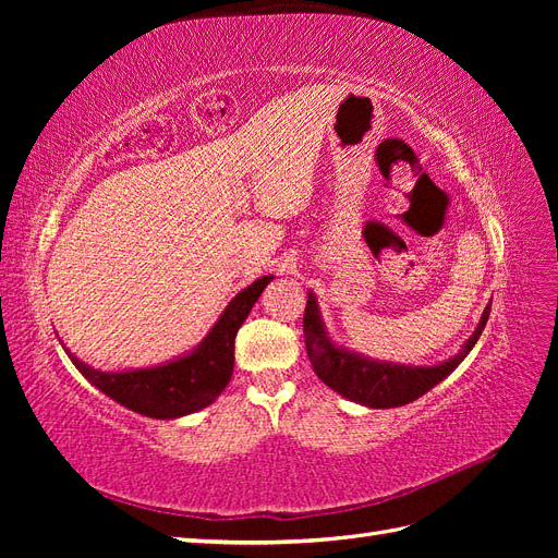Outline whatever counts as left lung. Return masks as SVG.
Masks as SVG:
<instances>
[{
	"label": "left lung",
	"instance_id": "obj_1",
	"mask_svg": "<svg viewBox=\"0 0 558 558\" xmlns=\"http://www.w3.org/2000/svg\"><path fill=\"white\" fill-rule=\"evenodd\" d=\"M488 312H492V305H486L477 330L472 332L470 340L463 344L459 356L433 367L377 363L335 347L328 340L324 320L318 316V305L312 293L305 307V326H302V330H305L307 356L320 381L328 384L332 391L353 402L386 410L400 408V404H408L421 398L426 391H430L435 384H440L449 373H453L459 363L468 356V351L477 344L488 320Z\"/></svg>",
	"mask_w": 558,
	"mask_h": 558
}]
</instances>
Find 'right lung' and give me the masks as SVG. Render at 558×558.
<instances>
[{"label": "right lung", "instance_id": "add662e5", "mask_svg": "<svg viewBox=\"0 0 558 558\" xmlns=\"http://www.w3.org/2000/svg\"><path fill=\"white\" fill-rule=\"evenodd\" d=\"M269 281L272 277L253 281L230 302L205 337V342L174 363L132 369V373H99V369L81 363L70 351L66 353L83 377L132 412L150 418L193 414L211 404L228 386L234 367V335Z\"/></svg>", "mask_w": 558, "mask_h": 558}]
</instances>
